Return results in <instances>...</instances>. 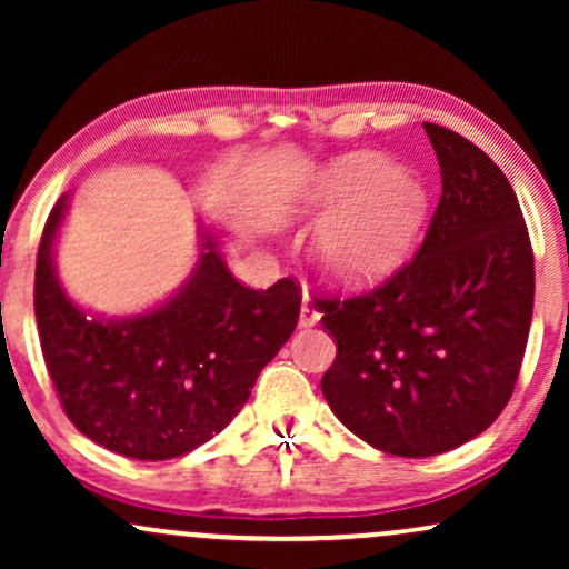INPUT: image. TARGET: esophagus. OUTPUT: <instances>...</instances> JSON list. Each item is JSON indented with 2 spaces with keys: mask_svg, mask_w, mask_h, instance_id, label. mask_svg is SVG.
Masks as SVG:
<instances>
[{
  "mask_svg": "<svg viewBox=\"0 0 569 569\" xmlns=\"http://www.w3.org/2000/svg\"><path fill=\"white\" fill-rule=\"evenodd\" d=\"M318 321H321V312H318V307L312 305V299L305 293L302 310H299V326H302V329H310V326H316Z\"/></svg>",
  "mask_w": 569,
  "mask_h": 569,
  "instance_id": "34e87169",
  "label": "esophagus"
}]
</instances>
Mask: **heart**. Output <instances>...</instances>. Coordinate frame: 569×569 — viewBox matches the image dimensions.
Instances as JSON below:
<instances>
[{
  "instance_id": "b5f03b06",
  "label": "heart",
  "mask_w": 569,
  "mask_h": 569,
  "mask_svg": "<svg viewBox=\"0 0 569 569\" xmlns=\"http://www.w3.org/2000/svg\"><path fill=\"white\" fill-rule=\"evenodd\" d=\"M307 213L331 211L316 232V259L345 286H369L407 262L428 213V187L411 168L358 152L321 168L299 194Z\"/></svg>"
}]
</instances>
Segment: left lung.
Segmentation results:
<instances>
[{"mask_svg":"<svg viewBox=\"0 0 569 569\" xmlns=\"http://www.w3.org/2000/svg\"><path fill=\"white\" fill-rule=\"evenodd\" d=\"M422 128L441 200L420 251L375 291L316 299L337 339L326 401L358 439L398 457L449 452L498 420L535 297L530 232L506 173L460 133Z\"/></svg>","mask_w":569,"mask_h":569,"instance_id":"left-lung-1","label":"left lung"}]
</instances>
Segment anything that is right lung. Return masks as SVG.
Masks as SVG:
<instances>
[{
  "mask_svg": "<svg viewBox=\"0 0 569 569\" xmlns=\"http://www.w3.org/2000/svg\"><path fill=\"white\" fill-rule=\"evenodd\" d=\"M69 194L37 253L34 312L61 407L80 433L133 460H171L221 433L299 321L293 278L246 289L202 232L192 276L168 302L130 318L88 316L61 289L53 243Z\"/></svg>",
  "mask_w": 569,
  "mask_h": 569,
  "instance_id": "right-lung-1",
  "label": "right lung"
}]
</instances>
